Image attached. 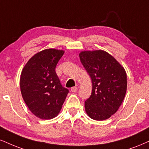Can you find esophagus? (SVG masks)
<instances>
[{"label": "esophagus", "mask_w": 149, "mask_h": 149, "mask_svg": "<svg viewBox=\"0 0 149 149\" xmlns=\"http://www.w3.org/2000/svg\"><path fill=\"white\" fill-rule=\"evenodd\" d=\"M77 87H72L71 88V92H72V93H76L77 91Z\"/></svg>", "instance_id": "34e87169"}]
</instances>
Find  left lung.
<instances>
[{
	"instance_id": "8db88e82",
	"label": "left lung",
	"mask_w": 149,
	"mask_h": 149,
	"mask_svg": "<svg viewBox=\"0 0 149 149\" xmlns=\"http://www.w3.org/2000/svg\"><path fill=\"white\" fill-rule=\"evenodd\" d=\"M79 57L93 84L91 97L85 102L86 113L97 121L110 118L117 111L125 97V70L104 50L82 51Z\"/></svg>"
}]
</instances>
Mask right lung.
Wrapping results in <instances>:
<instances>
[{
  "instance_id": "obj_1",
  "label": "right lung",
  "mask_w": 149,
  "mask_h": 149,
  "mask_svg": "<svg viewBox=\"0 0 149 149\" xmlns=\"http://www.w3.org/2000/svg\"><path fill=\"white\" fill-rule=\"evenodd\" d=\"M63 54V50L44 49L34 54L21 72L22 97L30 111L40 119L57 116L69 93L55 71Z\"/></svg>"
}]
</instances>
